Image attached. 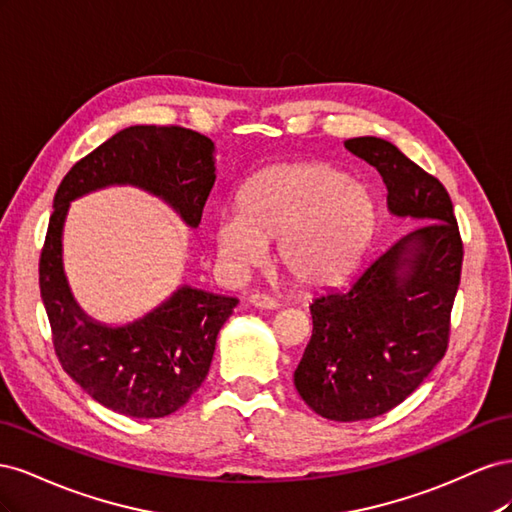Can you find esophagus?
<instances>
[{"mask_svg":"<svg viewBox=\"0 0 512 512\" xmlns=\"http://www.w3.org/2000/svg\"><path fill=\"white\" fill-rule=\"evenodd\" d=\"M250 305H254L258 309H275L277 301L273 297H267V294L256 292V294H252V297H250Z\"/></svg>","mask_w":512,"mask_h":512,"instance_id":"34e87169","label":"esophagus"}]
</instances>
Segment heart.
I'll return each instance as SVG.
<instances>
[{"label":"heart","instance_id":"b5f03b06","mask_svg":"<svg viewBox=\"0 0 512 512\" xmlns=\"http://www.w3.org/2000/svg\"><path fill=\"white\" fill-rule=\"evenodd\" d=\"M378 222L376 200L344 170L320 162L258 170L243 183L239 209L215 215L220 265L241 277L265 262L277 239V262L309 288L335 284L359 265Z\"/></svg>","mask_w":512,"mask_h":512}]
</instances>
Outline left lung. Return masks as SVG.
Returning a JSON list of instances; mask_svg holds the SVG:
<instances>
[{
	"label": "left lung",
	"instance_id": "8db88e82",
	"mask_svg": "<svg viewBox=\"0 0 512 512\" xmlns=\"http://www.w3.org/2000/svg\"><path fill=\"white\" fill-rule=\"evenodd\" d=\"M386 185V209L425 226L397 239L342 290L309 303L314 331L294 369L305 404L329 421L374 418L412 395L446 352L463 245L444 185L378 136L344 141Z\"/></svg>",
	"mask_w": 512,
	"mask_h": 512
}]
</instances>
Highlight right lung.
<instances>
[{
    "mask_svg": "<svg viewBox=\"0 0 512 512\" xmlns=\"http://www.w3.org/2000/svg\"><path fill=\"white\" fill-rule=\"evenodd\" d=\"M213 183L211 138L177 126L121 130L59 183L40 256V294L61 367L108 410L162 418L188 404L209 374L218 333L239 299L181 284L132 322L91 318L74 299L64 269L70 203L113 185H132L160 198L185 226L198 228Z\"/></svg>",
    "mask_w": 512,
    "mask_h": 512,
    "instance_id": "obj_1",
    "label": "right lung"
}]
</instances>
